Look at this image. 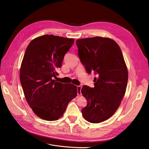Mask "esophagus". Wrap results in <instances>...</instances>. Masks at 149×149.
I'll return each instance as SVG.
<instances>
[{
  "label": "esophagus",
  "instance_id": "1",
  "mask_svg": "<svg viewBox=\"0 0 149 149\" xmlns=\"http://www.w3.org/2000/svg\"><path fill=\"white\" fill-rule=\"evenodd\" d=\"M81 88H82L81 86H77V92H78V96L81 95Z\"/></svg>",
  "mask_w": 149,
  "mask_h": 149
}]
</instances>
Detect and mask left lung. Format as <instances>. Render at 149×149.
<instances>
[{"label": "left lung", "instance_id": "8db88e82", "mask_svg": "<svg viewBox=\"0 0 149 149\" xmlns=\"http://www.w3.org/2000/svg\"><path fill=\"white\" fill-rule=\"evenodd\" d=\"M76 43L87 73L96 75L94 88L84 85L81 89L88 102L82 114L89 123H100L111 118L120 104L127 84V66L113 40L96 37L78 39Z\"/></svg>", "mask_w": 149, "mask_h": 149}]
</instances>
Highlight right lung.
I'll return each instance as SVG.
<instances>
[{
    "label": "right lung",
    "instance_id": "right-lung-1",
    "mask_svg": "<svg viewBox=\"0 0 149 149\" xmlns=\"http://www.w3.org/2000/svg\"><path fill=\"white\" fill-rule=\"evenodd\" d=\"M74 42L73 38L45 35L31 40L26 49L20 70V83L29 105L42 119H60L77 95L75 85L53 79Z\"/></svg>",
    "mask_w": 149,
    "mask_h": 149
}]
</instances>
